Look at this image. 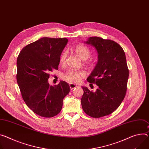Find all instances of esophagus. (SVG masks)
Listing matches in <instances>:
<instances>
[{"mask_svg": "<svg viewBox=\"0 0 149 149\" xmlns=\"http://www.w3.org/2000/svg\"><path fill=\"white\" fill-rule=\"evenodd\" d=\"M70 87L71 88V90H73L74 88L77 87L78 86L77 85H75V84H70Z\"/></svg>", "mask_w": 149, "mask_h": 149, "instance_id": "esophagus-1", "label": "esophagus"}]
</instances>
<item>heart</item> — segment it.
<instances>
[{"instance_id":"heart-1","label":"heart","mask_w":149,"mask_h":149,"mask_svg":"<svg viewBox=\"0 0 149 149\" xmlns=\"http://www.w3.org/2000/svg\"><path fill=\"white\" fill-rule=\"evenodd\" d=\"M75 51L77 55L81 58L83 60H87L88 59L91 55V50L86 46L83 45H78L75 46ZM67 56V52L63 51L59 57V62L60 63H63L65 61L66 58ZM86 74V72L83 70H70L66 72L63 78L65 80L67 81L68 82L73 84H77L80 82L82 78L85 77Z\"/></svg>"}]
</instances>
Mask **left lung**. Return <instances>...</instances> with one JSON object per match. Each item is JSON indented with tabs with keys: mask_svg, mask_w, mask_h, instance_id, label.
<instances>
[{
	"mask_svg": "<svg viewBox=\"0 0 149 149\" xmlns=\"http://www.w3.org/2000/svg\"><path fill=\"white\" fill-rule=\"evenodd\" d=\"M84 43L95 47L98 53L97 63L87 79L98 88L93 92L82 87L81 102L87 115L100 118L113 112L125 96L129 77L126 56L122 47L111 40L91 37Z\"/></svg>",
	"mask_w": 149,
	"mask_h": 149,
	"instance_id": "left-lung-1",
	"label": "left lung"
}]
</instances>
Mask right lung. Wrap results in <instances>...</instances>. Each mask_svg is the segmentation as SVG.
Segmentation results:
<instances>
[{
	"label": "right lung",
	"instance_id": "1",
	"mask_svg": "<svg viewBox=\"0 0 149 149\" xmlns=\"http://www.w3.org/2000/svg\"><path fill=\"white\" fill-rule=\"evenodd\" d=\"M68 39L43 37L25 46L17 58V80L22 99L37 115L45 118L57 115L63 100L70 91L69 84L48 83L50 71L58 70L59 57Z\"/></svg>",
	"mask_w": 149,
	"mask_h": 149
}]
</instances>
